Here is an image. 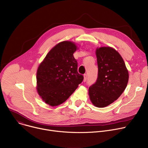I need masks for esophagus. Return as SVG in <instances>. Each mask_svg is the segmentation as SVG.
Instances as JSON below:
<instances>
[{
	"label": "esophagus",
	"mask_w": 148,
	"mask_h": 148,
	"mask_svg": "<svg viewBox=\"0 0 148 148\" xmlns=\"http://www.w3.org/2000/svg\"><path fill=\"white\" fill-rule=\"evenodd\" d=\"M87 79V74H85L84 75V81H86Z\"/></svg>",
	"instance_id": "obj_1"
}]
</instances>
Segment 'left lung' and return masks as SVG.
<instances>
[{
  "instance_id": "8db88e82",
  "label": "left lung",
  "mask_w": 148,
  "mask_h": 148,
  "mask_svg": "<svg viewBox=\"0 0 148 148\" xmlns=\"http://www.w3.org/2000/svg\"><path fill=\"white\" fill-rule=\"evenodd\" d=\"M98 67L96 82L89 87V96L95 107L103 108L116 100L127 86L129 74L121 55L113 48L96 50Z\"/></svg>"
}]
</instances>
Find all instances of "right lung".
I'll list each match as a JSON object with an SVG mask.
<instances>
[{
  "instance_id": "add662e5",
  "label": "right lung",
  "mask_w": 148,
  "mask_h": 148,
  "mask_svg": "<svg viewBox=\"0 0 148 148\" xmlns=\"http://www.w3.org/2000/svg\"><path fill=\"white\" fill-rule=\"evenodd\" d=\"M77 49L73 42L62 41L48 53L38 67L37 92L52 107L65 102L83 81L73 56Z\"/></svg>"
}]
</instances>
